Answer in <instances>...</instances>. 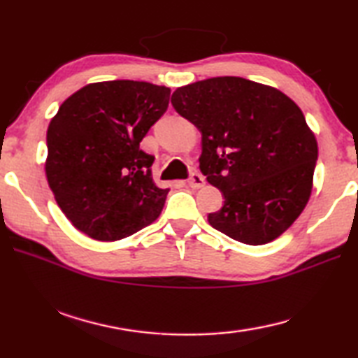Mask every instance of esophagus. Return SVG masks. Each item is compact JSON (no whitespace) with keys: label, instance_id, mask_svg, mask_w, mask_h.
<instances>
[{"label":"esophagus","instance_id":"esophagus-1","mask_svg":"<svg viewBox=\"0 0 358 358\" xmlns=\"http://www.w3.org/2000/svg\"><path fill=\"white\" fill-rule=\"evenodd\" d=\"M187 185H189L192 189H199V187H202L205 185V178L201 173H192L189 180H187Z\"/></svg>","mask_w":358,"mask_h":358}]
</instances>
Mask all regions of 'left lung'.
Instances as JSON below:
<instances>
[{
	"mask_svg": "<svg viewBox=\"0 0 358 358\" xmlns=\"http://www.w3.org/2000/svg\"><path fill=\"white\" fill-rule=\"evenodd\" d=\"M172 106L202 132L199 167L224 194L210 226L252 246L286 232L310 201L317 159L301 108L275 87L229 76L177 88Z\"/></svg>",
	"mask_w": 358,
	"mask_h": 358,
	"instance_id": "left-lung-1",
	"label": "left lung"
}]
</instances>
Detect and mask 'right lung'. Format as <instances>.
Masks as SVG:
<instances>
[{
	"instance_id": "right-lung-1",
	"label": "right lung",
	"mask_w": 358,
	"mask_h": 358,
	"mask_svg": "<svg viewBox=\"0 0 358 358\" xmlns=\"http://www.w3.org/2000/svg\"><path fill=\"white\" fill-rule=\"evenodd\" d=\"M171 88L137 80L88 83L47 129L45 177L72 226L99 241L129 237L157 220L169 187L151 177L142 138L167 110Z\"/></svg>"
}]
</instances>
